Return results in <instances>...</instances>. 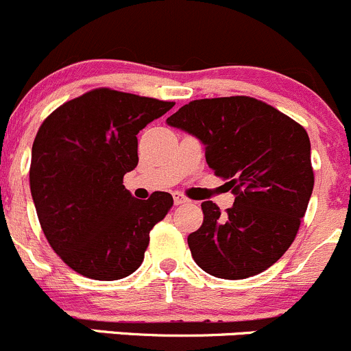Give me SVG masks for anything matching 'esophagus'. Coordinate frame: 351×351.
Returning a JSON list of instances; mask_svg holds the SVG:
<instances>
[{"instance_id": "obj_1", "label": "esophagus", "mask_w": 351, "mask_h": 351, "mask_svg": "<svg viewBox=\"0 0 351 351\" xmlns=\"http://www.w3.org/2000/svg\"><path fill=\"white\" fill-rule=\"evenodd\" d=\"M173 203L176 205H186V203H189V198H186L182 193H173Z\"/></svg>"}]
</instances>
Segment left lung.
Returning a JSON list of instances; mask_svg holds the SVG:
<instances>
[{
  "label": "left lung",
  "mask_w": 351,
  "mask_h": 351,
  "mask_svg": "<svg viewBox=\"0 0 351 351\" xmlns=\"http://www.w3.org/2000/svg\"><path fill=\"white\" fill-rule=\"evenodd\" d=\"M205 145L206 163L236 195L220 212L203 202V223L188 236L198 267L246 279L278 262L298 234L313 189L303 125L250 96L189 101L167 119Z\"/></svg>",
  "instance_id": "8db88e82"
}]
</instances>
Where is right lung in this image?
Wrapping results in <instances>:
<instances>
[{
	"mask_svg": "<svg viewBox=\"0 0 351 351\" xmlns=\"http://www.w3.org/2000/svg\"><path fill=\"white\" fill-rule=\"evenodd\" d=\"M176 105L98 88L60 105L32 145V199L56 255L96 281H117L145 258L149 231L172 208L169 193L136 199L123 176L138 165V132Z\"/></svg>",
	"mask_w": 351,
	"mask_h": 351,
	"instance_id": "add662e5",
	"label": "right lung"
}]
</instances>
